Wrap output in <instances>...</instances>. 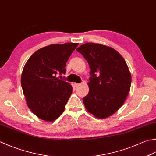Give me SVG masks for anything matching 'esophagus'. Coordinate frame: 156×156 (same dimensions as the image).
<instances>
[{
	"instance_id": "34e87169",
	"label": "esophagus",
	"mask_w": 156,
	"mask_h": 156,
	"mask_svg": "<svg viewBox=\"0 0 156 156\" xmlns=\"http://www.w3.org/2000/svg\"><path fill=\"white\" fill-rule=\"evenodd\" d=\"M81 84H80V83H74V86H75V87H79L80 86Z\"/></svg>"
}]
</instances>
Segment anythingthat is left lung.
Returning a JSON list of instances; mask_svg holds the SVG:
<instances>
[{
    "mask_svg": "<svg viewBox=\"0 0 156 156\" xmlns=\"http://www.w3.org/2000/svg\"><path fill=\"white\" fill-rule=\"evenodd\" d=\"M76 51L89 65V92L82 98L87 110L94 117L110 116L123 105L129 94L131 74L121 55L108 46L86 43Z\"/></svg>",
    "mask_w": 156,
    "mask_h": 156,
    "instance_id": "8db88e82",
    "label": "left lung"
}]
</instances>
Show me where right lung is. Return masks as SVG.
I'll return each mask as SVG.
<instances>
[{
	"label": "right lung",
	"mask_w": 156,
	"mask_h": 156,
	"mask_svg": "<svg viewBox=\"0 0 156 156\" xmlns=\"http://www.w3.org/2000/svg\"><path fill=\"white\" fill-rule=\"evenodd\" d=\"M78 45L67 42L43 47L24 66L21 84L27 105L42 120L54 121L65 109L72 87L57 76L66 74V62Z\"/></svg>",
	"instance_id": "add662e5"
}]
</instances>
